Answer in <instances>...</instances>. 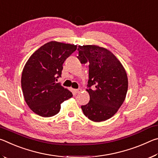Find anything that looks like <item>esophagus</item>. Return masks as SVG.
Masks as SVG:
<instances>
[{
  "label": "esophagus",
  "mask_w": 158,
  "mask_h": 158,
  "mask_svg": "<svg viewBox=\"0 0 158 158\" xmlns=\"http://www.w3.org/2000/svg\"><path fill=\"white\" fill-rule=\"evenodd\" d=\"M81 89H76L75 90V93H81Z\"/></svg>",
  "instance_id": "1"
}]
</instances>
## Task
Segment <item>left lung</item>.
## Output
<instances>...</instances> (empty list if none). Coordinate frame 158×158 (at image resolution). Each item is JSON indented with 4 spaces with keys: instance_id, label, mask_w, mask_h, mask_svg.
<instances>
[{
    "instance_id": "obj_1",
    "label": "left lung",
    "mask_w": 158,
    "mask_h": 158,
    "mask_svg": "<svg viewBox=\"0 0 158 158\" xmlns=\"http://www.w3.org/2000/svg\"><path fill=\"white\" fill-rule=\"evenodd\" d=\"M78 51L81 63L89 62V89L86 91L90 101L81 109L90 121H105L116 113L126 97V71L114 53L105 48L83 45L79 46ZM92 85L93 89H90Z\"/></svg>"
}]
</instances>
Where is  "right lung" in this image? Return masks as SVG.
Listing matches in <instances>:
<instances>
[{
    "label": "right lung",
    "instance_id": "obj_1",
    "mask_svg": "<svg viewBox=\"0 0 158 158\" xmlns=\"http://www.w3.org/2000/svg\"><path fill=\"white\" fill-rule=\"evenodd\" d=\"M77 46L51 41L36 50L23 67L21 88L27 105L35 114L42 117L57 114L60 105L73 97L57 78L60 77L63 64Z\"/></svg>",
    "mask_w": 158,
    "mask_h": 158
}]
</instances>
